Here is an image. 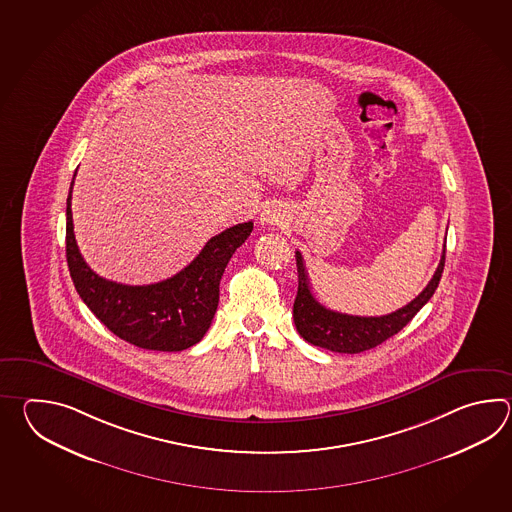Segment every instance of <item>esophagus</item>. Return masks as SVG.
<instances>
[{"instance_id": "obj_1", "label": "esophagus", "mask_w": 512, "mask_h": 512, "mask_svg": "<svg viewBox=\"0 0 512 512\" xmlns=\"http://www.w3.org/2000/svg\"><path fill=\"white\" fill-rule=\"evenodd\" d=\"M261 221L267 223V225H278L280 223V214H276L274 210H265L261 214Z\"/></svg>"}]
</instances>
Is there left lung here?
<instances>
[{
  "instance_id": "1",
  "label": "left lung",
  "mask_w": 512,
  "mask_h": 512,
  "mask_svg": "<svg viewBox=\"0 0 512 512\" xmlns=\"http://www.w3.org/2000/svg\"><path fill=\"white\" fill-rule=\"evenodd\" d=\"M298 267V293L294 298L293 318L296 331L309 344L318 348L337 351V353H360L366 349L377 348L384 340L397 335L419 309L434 296L435 289L445 269V249L441 261L435 269L432 280L423 293L415 296L410 304L393 311L390 315L355 316L331 311L316 300L311 291V283L305 272L304 258L296 251Z\"/></svg>"
}]
</instances>
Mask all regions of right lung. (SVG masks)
Here are the masks:
<instances>
[{
  "instance_id": "obj_1",
  "label": "right lung",
  "mask_w": 512,
  "mask_h": 512,
  "mask_svg": "<svg viewBox=\"0 0 512 512\" xmlns=\"http://www.w3.org/2000/svg\"><path fill=\"white\" fill-rule=\"evenodd\" d=\"M75 183V177H73ZM67 196L66 256L75 289L111 333L153 351H183L205 337L219 302V282L232 254L251 236L252 221L210 238L190 265L152 285H122L100 278L78 251L71 192Z\"/></svg>"
}]
</instances>
